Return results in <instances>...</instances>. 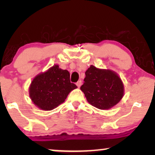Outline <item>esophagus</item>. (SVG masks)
<instances>
[{
    "mask_svg": "<svg viewBox=\"0 0 155 155\" xmlns=\"http://www.w3.org/2000/svg\"><path fill=\"white\" fill-rule=\"evenodd\" d=\"M76 85H77L78 87H80L82 85V81H81V80H79V81H78L77 83H76Z\"/></svg>",
    "mask_w": 155,
    "mask_h": 155,
    "instance_id": "34e87169",
    "label": "esophagus"
}]
</instances>
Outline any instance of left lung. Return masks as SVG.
Returning a JSON list of instances; mask_svg holds the SVG:
<instances>
[{
  "instance_id": "obj_1",
  "label": "left lung",
  "mask_w": 155,
  "mask_h": 155,
  "mask_svg": "<svg viewBox=\"0 0 155 155\" xmlns=\"http://www.w3.org/2000/svg\"><path fill=\"white\" fill-rule=\"evenodd\" d=\"M80 90L87 100L99 109H109L119 102L124 94V86L117 74L111 70L91 65L85 72Z\"/></svg>"
}]
</instances>
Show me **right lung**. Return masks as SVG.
<instances>
[{"mask_svg": "<svg viewBox=\"0 0 155 155\" xmlns=\"http://www.w3.org/2000/svg\"><path fill=\"white\" fill-rule=\"evenodd\" d=\"M77 87L71 82L69 72L55 65L34 78L29 93L31 101L37 107L50 111L64 102L69 93Z\"/></svg>", "mask_w": 155, "mask_h": 155, "instance_id": "right-lung-1", "label": "right lung"}]
</instances>
